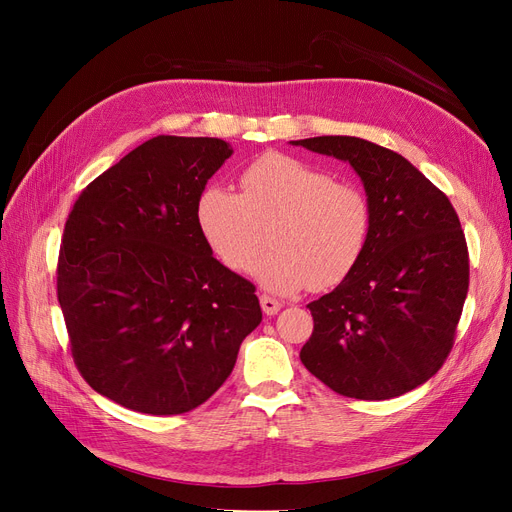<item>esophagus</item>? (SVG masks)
<instances>
[{
    "label": "esophagus",
    "mask_w": 512,
    "mask_h": 512,
    "mask_svg": "<svg viewBox=\"0 0 512 512\" xmlns=\"http://www.w3.org/2000/svg\"><path fill=\"white\" fill-rule=\"evenodd\" d=\"M261 301V309L267 313V315H276L280 309H282V303L274 297H270V294H261L259 297Z\"/></svg>",
    "instance_id": "esophagus-1"
}]
</instances>
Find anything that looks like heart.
Wrapping results in <instances>:
<instances>
[{"label": "heart", "instance_id": "b5f03b06", "mask_svg": "<svg viewBox=\"0 0 512 512\" xmlns=\"http://www.w3.org/2000/svg\"><path fill=\"white\" fill-rule=\"evenodd\" d=\"M238 182L240 193L209 186L197 203L207 245L232 272H253L267 236L274 251L257 276L278 292L334 286L361 259L371 209L357 186L284 153L257 157Z\"/></svg>", "mask_w": 512, "mask_h": 512}]
</instances>
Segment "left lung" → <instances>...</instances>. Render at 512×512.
I'll use <instances>...</instances> for the list:
<instances>
[{"label": "left lung", "mask_w": 512, "mask_h": 512, "mask_svg": "<svg viewBox=\"0 0 512 512\" xmlns=\"http://www.w3.org/2000/svg\"><path fill=\"white\" fill-rule=\"evenodd\" d=\"M348 161L371 230L348 276L309 303L303 365L334 392L386 400L427 382L452 351L469 290L467 240L448 197L411 161L359 137L292 141Z\"/></svg>", "instance_id": "obj_1"}]
</instances>
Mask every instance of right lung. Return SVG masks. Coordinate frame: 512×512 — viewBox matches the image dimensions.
<instances>
[{
  "label": "right lung",
  "instance_id": "obj_1",
  "mask_svg": "<svg viewBox=\"0 0 512 512\" xmlns=\"http://www.w3.org/2000/svg\"><path fill=\"white\" fill-rule=\"evenodd\" d=\"M230 155L222 139L159 134L97 176L68 215L58 301L72 359L126 409H197L259 326L255 286L211 255L197 222Z\"/></svg>",
  "mask_w": 512,
  "mask_h": 512
}]
</instances>
